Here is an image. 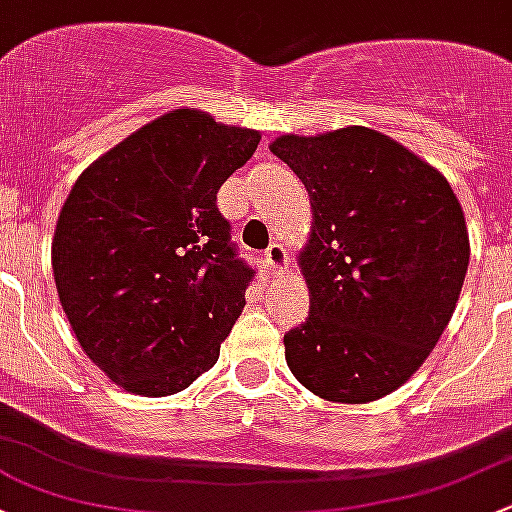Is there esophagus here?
Masks as SVG:
<instances>
[{
  "mask_svg": "<svg viewBox=\"0 0 512 512\" xmlns=\"http://www.w3.org/2000/svg\"><path fill=\"white\" fill-rule=\"evenodd\" d=\"M265 265H267V272H270L272 277H279V274L287 272L289 255H287V250H284V245H279V242H272V245L267 247V250H265Z\"/></svg>",
  "mask_w": 512,
  "mask_h": 512,
  "instance_id": "34e87169",
  "label": "esophagus"
}]
</instances>
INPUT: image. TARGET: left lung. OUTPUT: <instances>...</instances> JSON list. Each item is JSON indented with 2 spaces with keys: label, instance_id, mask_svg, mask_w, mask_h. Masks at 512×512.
Instances as JSON below:
<instances>
[{
  "label": "left lung",
  "instance_id": "1",
  "mask_svg": "<svg viewBox=\"0 0 512 512\" xmlns=\"http://www.w3.org/2000/svg\"><path fill=\"white\" fill-rule=\"evenodd\" d=\"M309 191L299 255L309 316L284 333L287 365L331 402L380 400L427 360L464 287L469 230L449 181L368 127L270 144Z\"/></svg>",
  "mask_w": 512,
  "mask_h": 512
}]
</instances>
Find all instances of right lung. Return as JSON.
<instances>
[{
	"mask_svg": "<svg viewBox=\"0 0 512 512\" xmlns=\"http://www.w3.org/2000/svg\"><path fill=\"white\" fill-rule=\"evenodd\" d=\"M260 132L171 110L78 176L51 245L58 299L85 355L127 392L164 397L211 370L255 270L215 193Z\"/></svg>",
	"mask_w": 512,
	"mask_h": 512,
	"instance_id": "1",
	"label": "right lung"
}]
</instances>
